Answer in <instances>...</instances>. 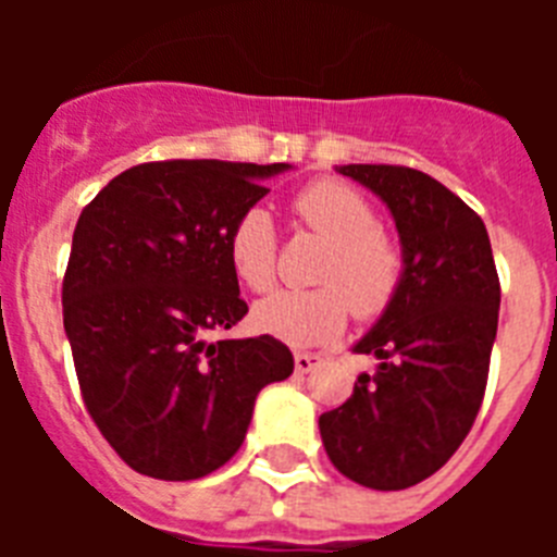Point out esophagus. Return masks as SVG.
<instances>
[{"label": "esophagus", "mask_w": 557, "mask_h": 557, "mask_svg": "<svg viewBox=\"0 0 557 557\" xmlns=\"http://www.w3.org/2000/svg\"><path fill=\"white\" fill-rule=\"evenodd\" d=\"M321 362H323L321 354H314V351H295V371H298V373L314 371V368L321 366Z\"/></svg>", "instance_id": "34e87169"}]
</instances>
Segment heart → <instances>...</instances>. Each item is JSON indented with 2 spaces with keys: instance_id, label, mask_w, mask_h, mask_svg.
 <instances>
[{
  "instance_id": "b5f03b06",
  "label": "heart",
  "mask_w": 557,
  "mask_h": 557,
  "mask_svg": "<svg viewBox=\"0 0 557 557\" xmlns=\"http://www.w3.org/2000/svg\"><path fill=\"white\" fill-rule=\"evenodd\" d=\"M298 218L323 239L329 253L314 289H282L253 307V326L287 346H323L339 337L348 314L373 318L398 293L405 253L379 228L376 211L357 189L339 181H314L295 195ZM234 275L253 293L275 282V225L270 211L250 206L228 234Z\"/></svg>"
}]
</instances>
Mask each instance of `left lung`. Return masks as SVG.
<instances>
[{
    "label": "left lung",
    "mask_w": 557,
    "mask_h": 557,
    "mask_svg": "<svg viewBox=\"0 0 557 557\" xmlns=\"http://www.w3.org/2000/svg\"><path fill=\"white\" fill-rule=\"evenodd\" d=\"M334 170L387 206L405 275L354 346L376 359V371L359 373L351 398L318 426L339 474L401 491L435 474L474 424L499 323V278L485 223L441 181L391 164Z\"/></svg>",
    "instance_id": "8db88e82"
}]
</instances>
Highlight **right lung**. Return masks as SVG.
I'll return each mask as SVG.
<instances>
[{
	"label": "right lung",
	"mask_w": 557,
	"mask_h": 557,
	"mask_svg": "<svg viewBox=\"0 0 557 557\" xmlns=\"http://www.w3.org/2000/svg\"><path fill=\"white\" fill-rule=\"evenodd\" d=\"M289 164L152 161L83 209L63 278V329L83 401L139 474L184 482L243 446L256 396L293 373L282 339L209 343L248 314L228 262L236 218Z\"/></svg>",
	"instance_id": "1"
}]
</instances>
